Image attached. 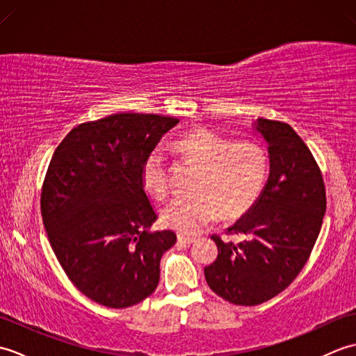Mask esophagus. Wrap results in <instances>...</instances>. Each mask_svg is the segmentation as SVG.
I'll list each match as a JSON object with an SVG mask.
<instances>
[{"instance_id": "34e87169", "label": "esophagus", "mask_w": 356, "mask_h": 356, "mask_svg": "<svg viewBox=\"0 0 356 356\" xmlns=\"http://www.w3.org/2000/svg\"><path fill=\"white\" fill-rule=\"evenodd\" d=\"M195 240H197V238L191 237V236H184V234H179V236H177L179 243H184V245H191V243H194Z\"/></svg>"}]
</instances>
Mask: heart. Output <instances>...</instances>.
<instances>
[{
    "label": "heart",
    "mask_w": 356,
    "mask_h": 356,
    "mask_svg": "<svg viewBox=\"0 0 356 356\" xmlns=\"http://www.w3.org/2000/svg\"><path fill=\"white\" fill-rule=\"evenodd\" d=\"M180 156L199 165L193 193L174 197L162 211L171 229L195 234L220 214L232 220L246 214L264 191L270 159L266 147L254 139L234 140L205 127H194L174 140ZM142 184L156 200L168 194V163L159 148L142 163Z\"/></svg>",
    "instance_id": "b5f03b06"
}]
</instances>
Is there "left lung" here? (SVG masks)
<instances>
[{"mask_svg":"<svg viewBox=\"0 0 356 356\" xmlns=\"http://www.w3.org/2000/svg\"><path fill=\"white\" fill-rule=\"evenodd\" d=\"M270 170L259 202L228 228L234 243L213 236L218 254L205 268L208 286L238 306H255L289 286L309 260L326 213V188L318 163L291 125L259 119Z\"/></svg>","mask_w":356,"mask_h":356,"instance_id":"1","label":"left lung"}]
</instances>
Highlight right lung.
<instances>
[{
	"mask_svg": "<svg viewBox=\"0 0 356 356\" xmlns=\"http://www.w3.org/2000/svg\"><path fill=\"white\" fill-rule=\"evenodd\" d=\"M179 119L118 113L79 124L51 156L41 214L53 252L78 289L124 309L156 291L172 231L149 232L157 218L142 184V163Z\"/></svg>",
	"mask_w": 356,
	"mask_h": 356,
	"instance_id": "add662e5",
	"label": "right lung"
}]
</instances>
